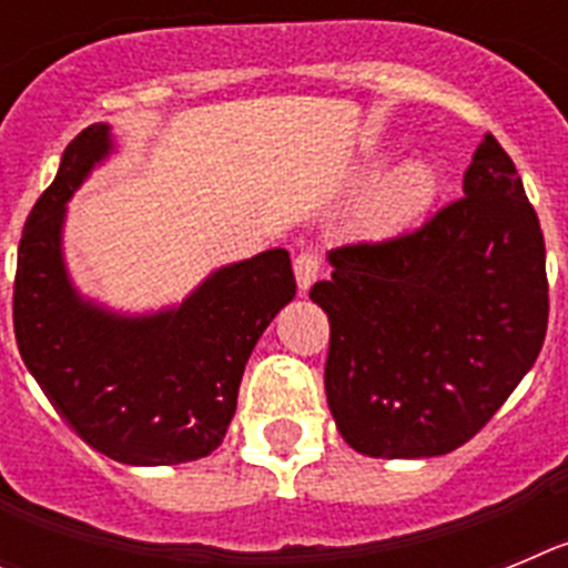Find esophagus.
<instances>
[{
    "label": "esophagus",
    "mask_w": 568,
    "mask_h": 568,
    "mask_svg": "<svg viewBox=\"0 0 568 568\" xmlns=\"http://www.w3.org/2000/svg\"><path fill=\"white\" fill-rule=\"evenodd\" d=\"M321 255L313 253V250H301L293 261V270H295V281H298L301 293H307L310 284L321 275Z\"/></svg>",
    "instance_id": "obj_1"
}]
</instances>
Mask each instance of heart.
Segmentation results:
<instances>
[{"instance_id":"heart-1","label":"heart","mask_w":568,"mask_h":568,"mask_svg":"<svg viewBox=\"0 0 568 568\" xmlns=\"http://www.w3.org/2000/svg\"><path fill=\"white\" fill-rule=\"evenodd\" d=\"M435 199V173L424 162H406L386 175L366 195L358 210V230L375 239H386L415 224Z\"/></svg>"}]
</instances>
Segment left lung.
Returning a JSON list of instances; mask_svg holds the SVG:
<instances>
[{
    "label": "left lung",
    "mask_w": 568,
    "mask_h": 568,
    "mask_svg": "<svg viewBox=\"0 0 568 568\" xmlns=\"http://www.w3.org/2000/svg\"><path fill=\"white\" fill-rule=\"evenodd\" d=\"M329 261L333 278L310 298L329 318V413L361 455L453 453L538 361L549 324L544 233L491 133L460 199L393 239L335 247Z\"/></svg>",
    "instance_id": "8db88e82"
}]
</instances>
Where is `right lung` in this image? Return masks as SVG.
I'll return each mask as SVG.
<instances>
[{
    "label": "right lung",
    "mask_w": 568,
    "mask_h": 568,
    "mask_svg": "<svg viewBox=\"0 0 568 568\" xmlns=\"http://www.w3.org/2000/svg\"><path fill=\"white\" fill-rule=\"evenodd\" d=\"M108 124L64 148L19 241L13 333L19 355L68 426L119 464L170 466L222 444L255 341L295 295L287 250L210 275L179 310L115 318L64 275V202L108 153Z\"/></svg>",
    "instance_id": "1"
}]
</instances>
